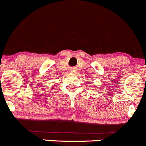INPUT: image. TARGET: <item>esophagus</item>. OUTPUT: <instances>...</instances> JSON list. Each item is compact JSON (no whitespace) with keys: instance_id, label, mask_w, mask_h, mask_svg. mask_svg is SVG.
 <instances>
[{"instance_id":"1","label":"esophagus","mask_w":146,"mask_h":146,"mask_svg":"<svg viewBox=\"0 0 146 146\" xmlns=\"http://www.w3.org/2000/svg\"><path fill=\"white\" fill-rule=\"evenodd\" d=\"M74 72H75L74 70H70V73H75Z\"/></svg>"}]
</instances>
